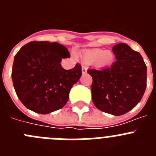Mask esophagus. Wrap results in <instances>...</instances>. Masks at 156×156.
<instances>
[{
  "instance_id": "34e87169",
  "label": "esophagus",
  "mask_w": 156,
  "mask_h": 156,
  "mask_svg": "<svg viewBox=\"0 0 156 156\" xmlns=\"http://www.w3.org/2000/svg\"><path fill=\"white\" fill-rule=\"evenodd\" d=\"M87 71V67L86 66H84V65H83V66H82V73H83V74L86 73Z\"/></svg>"
}]
</instances>
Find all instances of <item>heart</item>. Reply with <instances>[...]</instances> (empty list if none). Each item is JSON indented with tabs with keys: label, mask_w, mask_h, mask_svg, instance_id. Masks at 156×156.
<instances>
[{
	"label": "heart",
	"mask_w": 156,
	"mask_h": 156,
	"mask_svg": "<svg viewBox=\"0 0 156 156\" xmlns=\"http://www.w3.org/2000/svg\"><path fill=\"white\" fill-rule=\"evenodd\" d=\"M83 58L87 62H95L100 66H108L113 62L114 55L110 51L90 49L84 52Z\"/></svg>",
	"instance_id": "1"
}]
</instances>
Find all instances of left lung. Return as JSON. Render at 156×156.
<instances>
[{"label": "left lung", "mask_w": 156, "mask_h": 156, "mask_svg": "<svg viewBox=\"0 0 156 156\" xmlns=\"http://www.w3.org/2000/svg\"><path fill=\"white\" fill-rule=\"evenodd\" d=\"M116 61L109 68L88 69L92 76V101L96 108L114 115L133 109L147 86V67L142 56L127 44L112 48Z\"/></svg>", "instance_id": "left-lung-1"}]
</instances>
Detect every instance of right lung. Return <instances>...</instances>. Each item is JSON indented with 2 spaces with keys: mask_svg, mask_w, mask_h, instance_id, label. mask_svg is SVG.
Here are the masks:
<instances>
[{
  "mask_svg": "<svg viewBox=\"0 0 156 156\" xmlns=\"http://www.w3.org/2000/svg\"><path fill=\"white\" fill-rule=\"evenodd\" d=\"M69 57L68 49L56 42L32 41L19 51L12 78L18 98L27 108L48 114L64 107L82 75L80 64L69 70L62 67V58Z\"/></svg>",
  "mask_w": 156,
  "mask_h": 156,
  "instance_id": "1",
  "label": "right lung"
}]
</instances>
